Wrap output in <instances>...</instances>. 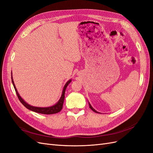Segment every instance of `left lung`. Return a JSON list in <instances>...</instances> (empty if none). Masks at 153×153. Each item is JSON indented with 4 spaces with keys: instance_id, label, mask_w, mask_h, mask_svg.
<instances>
[{
    "instance_id": "8db88e82",
    "label": "left lung",
    "mask_w": 153,
    "mask_h": 153,
    "mask_svg": "<svg viewBox=\"0 0 153 153\" xmlns=\"http://www.w3.org/2000/svg\"><path fill=\"white\" fill-rule=\"evenodd\" d=\"M89 107H90V108H91V110H92V111H94V112H96V113H98V112H97V111H96V110H94V109L93 108H92V106L91 105V104H90L89 103Z\"/></svg>"
}]
</instances>
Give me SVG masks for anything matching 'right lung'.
I'll return each mask as SVG.
<instances>
[{
    "instance_id": "add662e5",
    "label": "right lung",
    "mask_w": 153,
    "mask_h": 153,
    "mask_svg": "<svg viewBox=\"0 0 153 153\" xmlns=\"http://www.w3.org/2000/svg\"><path fill=\"white\" fill-rule=\"evenodd\" d=\"M12 74V73H11ZM11 80H12V83H13V85L14 86V88H15V91H16V93L17 94V96L18 99L20 101V102L24 105L25 107L29 109L31 111H33V112H35L36 113H39V114H56L59 112L60 111H61L62 108V106H63V103H64V94H65V91H66V89L67 86L69 85V83L71 82V80H68L66 84L64 85V88H63V91H62V93L61 95V98L59 100L58 102L52 106H49V107H37V106H31L30 105H29L28 103H27L25 101L23 100L21 96H20V94H18V92L17 91L16 88L15 87V83H14L13 79V77L11 75Z\"/></svg>"
}]
</instances>
